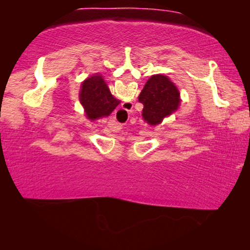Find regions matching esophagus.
Segmentation results:
<instances>
[{"mask_svg":"<svg viewBox=\"0 0 250 250\" xmlns=\"http://www.w3.org/2000/svg\"><path fill=\"white\" fill-rule=\"evenodd\" d=\"M133 108V104L132 103H124L122 104V110H126V111H129Z\"/></svg>","mask_w":250,"mask_h":250,"instance_id":"34e87169","label":"esophagus"}]
</instances>
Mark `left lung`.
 <instances>
[{
  "mask_svg": "<svg viewBox=\"0 0 250 250\" xmlns=\"http://www.w3.org/2000/svg\"><path fill=\"white\" fill-rule=\"evenodd\" d=\"M139 101L143 104L142 116L152 125L161 124L180 104V94L167 76L154 75L147 80Z\"/></svg>",
  "mask_w": 250,
  "mask_h": 250,
  "instance_id": "1",
  "label": "left lung"
}]
</instances>
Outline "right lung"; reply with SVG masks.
I'll use <instances>...</instances> for the list:
<instances>
[{
	"instance_id": "1",
	"label": "right lung",
	"mask_w": 250,
	"mask_h": 250,
	"mask_svg": "<svg viewBox=\"0 0 250 250\" xmlns=\"http://www.w3.org/2000/svg\"><path fill=\"white\" fill-rule=\"evenodd\" d=\"M79 97L88 119L91 120L109 116L120 103L111 95L101 76H91L84 80Z\"/></svg>"
}]
</instances>
